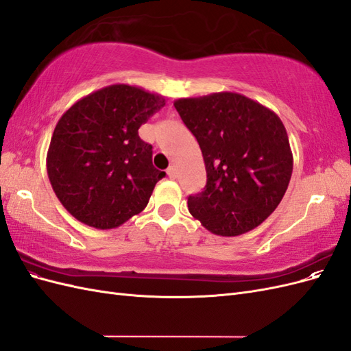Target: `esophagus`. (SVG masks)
Returning a JSON list of instances; mask_svg holds the SVG:
<instances>
[{"label":"esophagus","instance_id":"1","mask_svg":"<svg viewBox=\"0 0 351 351\" xmlns=\"http://www.w3.org/2000/svg\"><path fill=\"white\" fill-rule=\"evenodd\" d=\"M167 174H168V177L169 178H176L177 177V173H176V168L171 165V167H168V169H167Z\"/></svg>","mask_w":351,"mask_h":351}]
</instances>
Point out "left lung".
I'll return each mask as SVG.
<instances>
[{
    "instance_id": "8db88e82",
    "label": "left lung",
    "mask_w": 351,
    "mask_h": 351,
    "mask_svg": "<svg viewBox=\"0 0 351 351\" xmlns=\"http://www.w3.org/2000/svg\"><path fill=\"white\" fill-rule=\"evenodd\" d=\"M200 146L204 192L189 196V210L208 231L244 234L277 209L293 173L289 136L280 117L236 92L174 102Z\"/></svg>"
}]
</instances>
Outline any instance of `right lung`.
I'll use <instances>...</instances> for the list:
<instances>
[{"mask_svg":"<svg viewBox=\"0 0 351 351\" xmlns=\"http://www.w3.org/2000/svg\"><path fill=\"white\" fill-rule=\"evenodd\" d=\"M164 105L161 95L119 83L89 93L61 115L47 171L74 218L110 230L146 208L165 173L152 165V146L137 130Z\"/></svg>","mask_w":351,"mask_h":351,"instance_id":"add662e5","label":"right lung"}]
</instances>
